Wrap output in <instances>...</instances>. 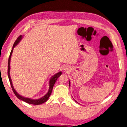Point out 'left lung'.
<instances>
[{
	"mask_svg": "<svg viewBox=\"0 0 127 127\" xmlns=\"http://www.w3.org/2000/svg\"><path fill=\"white\" fill-rule=\"evenodd\" d=\"M69 86H70V81H69Z\"/></svg>",
	"mask_w": 127,
	"mask_h": 127,
	"instance_id": "left-lung-1",
	"label": "left lung"
}]
</instances>
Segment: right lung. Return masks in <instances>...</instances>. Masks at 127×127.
Returning <instances> with one entry per match:
<instances>
[{
    "mask_svg": "<svg viewBox=\"0 0 127 127\" xmlns=\"http://www.w3.org/2000/svg\"><path fill=\"white\" fill-rule=\"evenodd\" d=\"M22 38V35H21L20 36L18 37V38L16 39V41H15L14 44H13L12 50L10 52V56H9V57L8 65V78H9V80L10 84L11 87H12V89L13 90V92H14V94L15 95V96H16L18 97V98L22 100H23V101H25L26 103H28V104H33V105H39V104L44 103V102H46L48 99L49 97L50 96V95L51 94V93H52L53 86H54L56 81L57 79H58V77H59L60 76V75L62 74V72H61V71L58 72V73H57V74H56L55 75H53V76L52 77H51L50 80V83H49V84H50V87H49L48 92L45 95H44V96L41 97V98H40L39 99L34 100V99L27 98V97H24L22 96H21V95H20L19 94H18L16 91L15 90L14 88H13L12 82V80H11L10 76V61L11 56H12V55L13 48H14V47L16 46L18 43H19V42L21 40Z\"/></svg>",
    "mask_w": 127,
    "mask_h": 127,
    "instance_id": "1",
    "label": "right lung"
}]
</instances>
